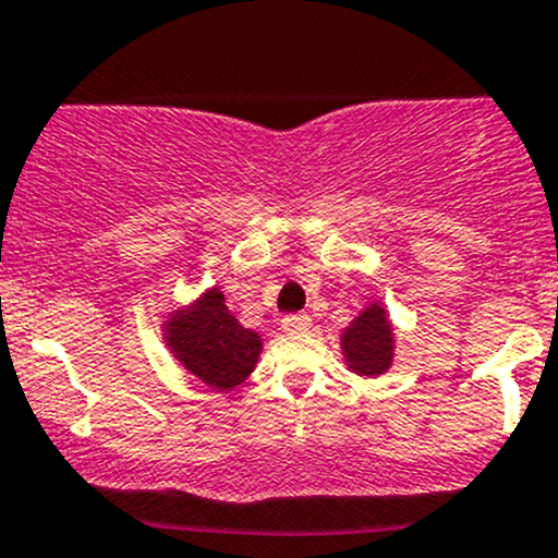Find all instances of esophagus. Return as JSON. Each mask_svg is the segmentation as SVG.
<instances>
[{
  "mask_svg": "<svg viewBox=\"0 0 558 558\" xmlns=\"http://www.w3.org/2000/svg\"><path fill=\"white\" fill-rule=\"evenodd\" d=\"M312 327V317L308 314H287L281 319V330L284 332H306Z\"/></svg>",
  "mask_w": 558,
  "mask_h": 558,
  "instance_id": "esophagus-1",
  "label": "esophagus"
}]
</instances>
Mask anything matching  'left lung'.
<instances>
[{
  "mask_svg": "<svg viewBox=\"0 0 558 558\" xmlns=\"http://www.w3.org/2000/svg\"><path fill=\"white\" fill-rule=\"evenodd\" d=\"M343 354L360 376H378L392 365V325L381 306H371L349 325L341 338Z\"/></svg>",
  "mask_w": 558,
  "mask_h": 558,
  "instance_id": "8db88e82",
  "label": "left lung"
}]
</instances>
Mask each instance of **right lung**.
<instances>
[{"label":"right lung","instance_id":"right-lung-1","mask_svg":"<svg viewBox=\"0 0 558 558\" xmlns=\"http://www.w3.org/2000/svg\"><path fill=\"white\" fill-rule=\"evenodd\" d=\"M166 341L180 363L211 389H233L252 373L260 336L239 325L220 290H209L185 314L166 325Z\"/></svg>","mask_w":558,"mask_h":558}]
</instances>
